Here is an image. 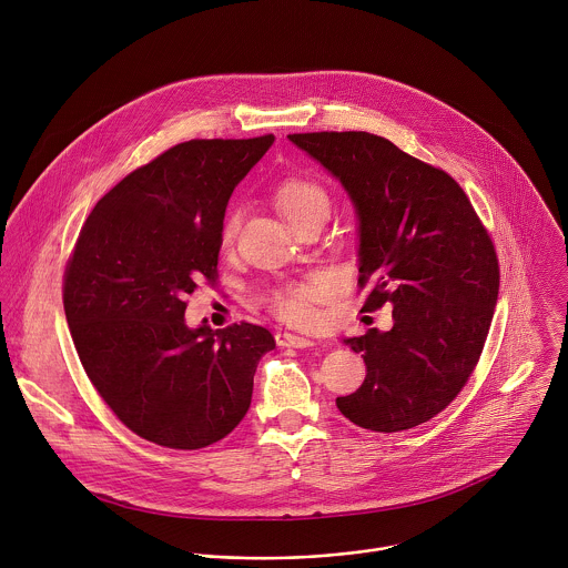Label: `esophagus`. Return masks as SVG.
<instances>
[{
    "label": "esophagus",
    "instance_id": "34e87169",
    "mask_svg": "<svg viewBox=\"0 0 568 568\" xmlns=\"http://www.w3.org/2000/svg\"><path fill=\"white\" fill-rule=\"evenodd\" d=\"M276 344L278 346H290V348H310L314 346V339L303 337V335H294V333H276Z\"/></svg>",
    "mask_w": 568,
    "mask_h": 568
}]
</instances>
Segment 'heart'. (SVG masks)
Wrapping results in <instances>:
<instances>
[{
  "label": "heart",
  "instance_id": "obj_1",
  "mask_svg": "<svg viewBox=\"0 0 568 568\" xmlns=\"http://www.w3.org/2000/svg\"><path fill=\"white\" fill-rule=\"evenodd\" d=\"M276 204H278L281 213L285 215V220L290 224H294L301 217H307L312 213H320V211L328 213L326 191L310 179H290V181H285L276 190ZM237 224H240V215L231 213L224 222V240L226 242L233 240V235L237 231ZM326 290H328L326 281L315 278V281L287 285V287H281V290L272 292L267 303H270V310L274 314L287 320V322H307V320H312L314 301L322 298L326 294Z\"/></svg>",
  "mask_w": 568,
  "mask_h": 568
}]
</instances>
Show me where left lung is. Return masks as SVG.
Wrapping results in <instances>:
<instances>
[{
	"instance_id": "left-lung-1",
	"label": "left lung",
	"mask_w": 568,
	"mask_h": 568,
	"mask_svg": "<svg viewBox=\"0 0 568 568\" xmlns=\"http://www.w3.org/2000/svg\"><path fill=\"white\" fill-rule=\"evenodd\" d=\"M348 193L359 224L362 312L392 307L389 331L348 337L366 362L339 396L355 425L394 434L432 420L459 394L484 351L499 296V261L464 190L385 136L287 134Z\"/></svg>"
}]
</instances>
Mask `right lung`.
<instances>
[{
    "label": "right lung",
    "mask_w": 568,
    "mask_h": 568,
    "mask_svg": "<svg viewBox=\"0 0 568 568\" xmlns=\"http://www.w3.org/2000/svg\"><path fill=\"white\" fill-rule=\"evenodd\" d=\"M272 143H179L109 191L80 231L64 270L67 324L87 377L143 440L204 448L251 407L272 333L248 322L191 328L185 310L197 281L215 283L231 193Z\"/></svg>",
    "instance_id": "add662e5"
}]
</instances>
